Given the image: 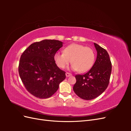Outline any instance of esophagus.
I'll list each match as a JSON object with an SVG mask.
<instances>
[{"instance_id": "34e87169", "label": "esophagus", "mask_w": 131, "mask_h": 131, "mask_svg": "<svg viewBox=\"0 0 131 131\" xmlns=\"http://www.w3.org/2000/svg\"><path fill=\"white\" fill-rule=\"evenodd\" d=\"M66 77H70V76H72V74H71V73H69L67 72V73H66Z\"/></svg>"}]
</instances>
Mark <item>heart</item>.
I'll return each mask as SVG.
<instances>
[{
  "mask_svg": "<svg viewBox=\"0 0 131 131\" xmlns=\"http://www.w3.org/2000/svg\"><path fill=\"white\" fill-rule=\"evenodd\" d=\"M54 60L60 68H65L72 61L74 70L85 72L93 64L95 52L91 47L73 43L66 47L64 52H57L55 53Z\"/></svg>",
  "mask_w": 131,
  "mask_h": 131,
  "instance_id": "b5f03b06",
  "label": "heart"
}]
</instances>
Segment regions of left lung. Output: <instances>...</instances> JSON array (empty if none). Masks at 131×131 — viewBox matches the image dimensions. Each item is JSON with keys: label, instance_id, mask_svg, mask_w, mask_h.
<instances>
[{"label": "left lung", "instance_id": "1", "mask_svg": "<svg viewBox=\"0 0 131 131\" xmlns=\"http://www.w3.org/2000/svg\"><path fill=\"white\" fill-rule=\"evenodd\" d=\"M97 52L96 62L88 73L75 75L77 82L73 90L77 96L85 100L97 97L108 88L109 84L112 62L106 50L96 43Z\"/></svg>", "mask_w": 131, "mask_h": 131}]
</instances>
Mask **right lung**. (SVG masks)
<instances>
[{
  "label": "right lung",
  "mask_w": 131,
  "mask_h": 131,
  "mask_svg": "<svg viewBox=\"0 0 131 131\" xmlns=\"http://www.w3.org/2000/svg\"><path fill=\"white\" fill-rule=\"evenodd\" d=\"M56 40L34 42L21 56L18 73L27 90L39 98H49L66 79V72L57 66L54 54L62 47Z\"/></svg>",
  "instance_id": "right-lung-1"
}]
</instances>
